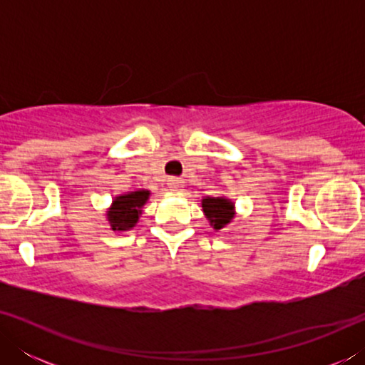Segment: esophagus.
Masks as SVG:
<instances>
[{
	"mask_svg": "<svg viewBox=\"0 0 365 365\" xmlns=\"http://www.w3.org/2000/svg\"><path fill=\"white\" fill-rule=\"evenodd\" d=\"M169 189H171V191H181L182 189V179H179V178H171L169 179Z\"/></svg>",
	"mask_w": 365,
	"mask_h": 365,
	"instance_id": "esophagus-1",
	"label": "esophagus"
}]
</instances>
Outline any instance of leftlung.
I'll use <instances>...</instances> for the list:
<instances>
[{
  "instance_id": "left-lung-1",
  "label": "left lung",
  "mask_w": 365,
  "mask_h": 365,
  "mask_svg": "<svg viewBox=\"0 0 365 365\" xmlns=\"http://www.w3.org/2000/svg\"><path fill=\"white\" fill-rule=\"evenodd\" d=\"M202 211L211 222V226L219 231L224 229L234 217V202L226 197H209L202 199Z\"/></svg>"
}]
</instances>
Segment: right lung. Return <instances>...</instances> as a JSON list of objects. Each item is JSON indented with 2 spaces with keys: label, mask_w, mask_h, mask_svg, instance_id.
<instances>
[{
  "label": "right lung",
  "mask_w": 365,
  "mask_h": 365,
  "mask_svg": "<svg viewBox=\"0 0 365 365\" xmlns=\"http://www.w3.org/2000/svg\"><path fill=\"white\" fill-rule=\"evenodd\" d=\"M149 194L151 192L146 189H139V191L114 197L106 214L113 231H128V229L136 226L143 212V206L149 199Z\"/></svg>",
  "instance_id": "add662e5"
}]
</instances>
